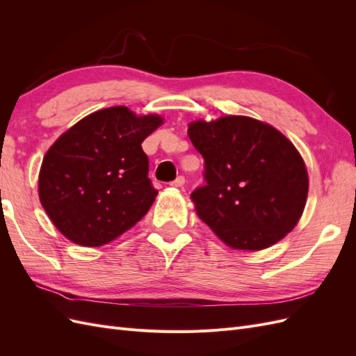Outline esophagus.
Returning a JSON list of instances; mask_svg holds the SVG:
<instances>
[{"instance_id": "obj_1", "label": "esophagus", "mask_w": 356, "mask_h": 356, "mask_svg": "<svg viewBox=\"0 0 356 356\" xmlns=\"http://www.w3.org/2000/svg\"><path fill=\"white\" fill-rule=\"evenodd\" d=\"M184 184H186V178H184V177H178L174 182H170V186H172V187H177V188L182 187Z\"/></svg>"}]
</instances>
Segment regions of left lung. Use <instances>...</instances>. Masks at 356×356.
<instances>
[{"label": "left lung", "mask_w": 356, "mask_h": 356, "mask_svg": "<svg viewBox=\"0 0 356 356\" xmlns=\"http://www.w3.org/2000/svg\"><path fill=\"white\" fill-rule=\"evenodd\" d=\"M188 138L204 159L207 186L191 193L199 218L233 250L261 251L303 215L309 175L294 144L246 115L195 120Z\"/></svg>", "instance_id": "left-lung-1"}]
</instances>
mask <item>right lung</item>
<instances>
[{
	"mask_svg": "<svg viewBox=\"0 0 356 356\" xmlns=\"http://www.w3.org/2000/svg\"><path fill=\"white\" fill-rule=\"evenodd\" d=\"M163 122L118 105L86 115L53 143L40 168L38 196L68 241L106 245L152 208L157 190L141 144Z\"/></svg>",
	"mask_w": 356,
	"mask_h": 356,
	"instance_id": "obj_1",
	"label": "right lung"
}]
</instances>
